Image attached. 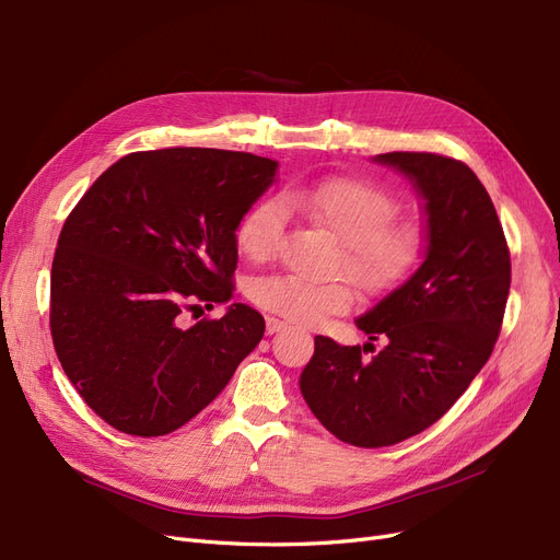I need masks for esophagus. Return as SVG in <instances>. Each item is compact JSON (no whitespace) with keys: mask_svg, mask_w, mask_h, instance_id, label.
Here are the masks:
<instances>
[{"mask_svg":"<svg viewBox=\"0 0 560 560\" xmlns=\"http://www.w3.org/2000/svg\"><path fill=\"white\" fill-rule=\"evenodd\" d=\"M288 325L283 323V320H279V318H272V315H267V320H265V331L267 334H277V331H281V329H285Z\"/></svg>","mask_w":560,"mask_h":560,"instance_id":"obj_1","label":"esophagus"}]
</instances>
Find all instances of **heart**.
I'll return each instance as SVG.
<instances>
[{"label": "heart", "mask_w": 560, "mask_h": 560, "mask_svg": "<svg viewBox=\"0 0 560 560\" xmlns=\"http://www.w3.org/2000/svg\"><path fill=\"white\" fill-rule=\"evenodd\" d=\"M288 210L334 233L340 262L366 295H386L417 270L423 256V235L415 224L394 222L398 203L375 185L354 178H325L293 185L281 194ZM275 199L254 203L242 217L237 249L254 262L272 258L281 245L285 212ZM256 306L298 325H318L327 315L352 304V290L343 281L315 283L290 275L262 277L252 283Z\"/></svg>", "instance_id": "obj_1"}]
</instances>
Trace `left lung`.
<instances>
[{"label":"left lung","mask_w":560,"mask_h":560,"mask_svg":"<svg viewBox=\"0 0 560 560\" xmlns=\"http://www.w3.org/2000/svg\"><path fill=\"white\" fill-rule=\"evenodd\" d=\"M421 199L423 262L354 320L366 346L315 336L300 375L311 411L340 442L380 448L440 421L490 359L510 290V252L488 189L467 164L382 153ZM385 346L375 351L371 339ZM366 351H373L371 358Z\"/></svg>","instance_id":"obj_1"}]
</instances>
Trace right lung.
<instances>
[{
	"label": "right lung",
	"instance_id": "right-lung-1",
	"mask_svg": "<svg viewBox=\"0 0 560 560\" xmlns=\"http://www.w3.org/2000/svg\"><path fill=\"white\" fill-rule=\"evenodd\" d=\"M279 162L217 149L130 153L68 214L52 260L50 329L61 366L112 428L160 436L208 407L262 338L231 302L235 231Z\"/></svg>",
	"mask_w": 560,
	"mask_h": 560
}]
</instances>
